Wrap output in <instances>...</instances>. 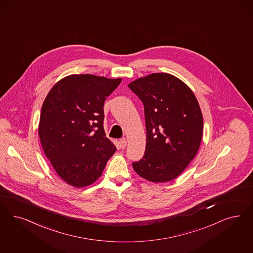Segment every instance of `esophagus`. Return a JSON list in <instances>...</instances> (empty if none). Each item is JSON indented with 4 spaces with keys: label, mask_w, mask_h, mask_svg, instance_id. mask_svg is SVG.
<instances>
[{
    "label": "esophagus",
    "mask_w": 253,
    "mask_h": 253,
    "mask_svg": "<svg viewBox=\"0 0 253 253\" xmlns=\"http://www.w3.org/2000/svg\"><path fill=\"white\" fill-rule=\"evenodd\" d=\"M120 143H121V148L123 149V148H125L126 145H127V140L125 139V138H122L121 141H120Z\"/></svg>",
    "instance_id": "esophagus-1"
}]
</instances>
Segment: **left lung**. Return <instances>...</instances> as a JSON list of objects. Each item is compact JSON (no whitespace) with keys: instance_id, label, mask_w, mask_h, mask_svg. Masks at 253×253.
<instances>
[{"instance_id":"8db88e82","label":"left lung","mask_w":253,"mask_h":253,"mask_svg":"<svg viewBox=\"0 0 253 253\" xmlns=\"http://www.w3.org/2000/svg\"><path fill=\"white\" fill-rule=\"evenodd\" d=\"M128 87L144 104L147 130L145 155L132 167L148 181H171L200 147L204 122L199 103L182 80L166 73L135 79Z\"/></svg>"}]
</instances>
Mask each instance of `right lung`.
Instances as JSON below:
<instances>
[{
    "mask_svg": "<svg viewBox=\"0 0 253 253\" xmlns=\"http://www.w3.org/2000/svg\"><path fill=\"white\" fill-rule=\"evenodd\" d=\"M121 82L70 75L44 99L38 127L41 145L56 173L73 187L94 183L116 151L104 130V104Z\"/></svg>",
    "mask_w": 253,
    "mask_h": 253,
    "instance_id": "obj_1",
    "label": "right lung"
}]
</instances>
